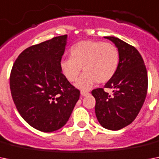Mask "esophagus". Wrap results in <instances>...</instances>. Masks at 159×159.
<instances>
[{
	"instance_id": "1",
	"label": "esophagus",
	"mask_w": 159,
	"mask_h": 159,
	"mask_svg": "<svg viewBox=\"0 0 159 159\" xmlns=\"http://www.w3.org/2000/svg\"><path fill=\"white\" fill-rule=\"evenodd\" d=\"M81 95H82V97H86L87 95H89V93L87 92H81Z\"/></svg>"
}]
</instances>
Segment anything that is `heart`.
<instances>
[{
	"instance_id": "heart-1",
	"label": "heart",
	"mask_w": 159,
	"mask_h": 159,
	"mask_svg": "<svg viewBox=\"0 0 159 159\" xmlns=\"http://www.w3.org/2000/svg\"><path fill=\"white\" fill-rule=\"evenodd\" d=\"M70 58L60 62L62 75L70 82H75L81 70L85 72L76 83L80 90H89L97 82L106 83L113 77L119 65V52L111 43L84 40L70 48Z\"/></svg>"
}]
</instances>
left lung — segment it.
Returning <instances> with one entry per match:
<instances>
[{
  "instance_id": "8db88e82",
  "label": "left lung",
  "mask_w": 159,
  "mask_h": 159,
  "mask_svg": "<svg viewBox=\"0 0 159 159\" xmlns=\"http://www.w3.org/2000/svg\"><path fill=\"white\" fill-rule=\"evenodd\" d=\"M116 45L119 65L105 88L113 89L112 96L103 88L92 92L96 99L95 112L100 125L110 130H119L134 120L145 101L148 74L140 53L120 39L105 37Z\"/></svg>"
}]
</instances>
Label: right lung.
<instances>
[{"label": "right lung", "instance_id": "1", "mask_svg": "<svg viewBox=\"0 0 159 159\" xmlns=\"http://www.w3.org/2000/svg\"><path fill=\"white\" fill-rule=\"evenodd\" d=\"M67 43L66 34L29 47L19 55L11 69L14 103L22 118L42 132L64 126L79 100L80 91L60 69Z\"/></svg>", "mask_w": 159, "mask_h": 159}]
</instances>
